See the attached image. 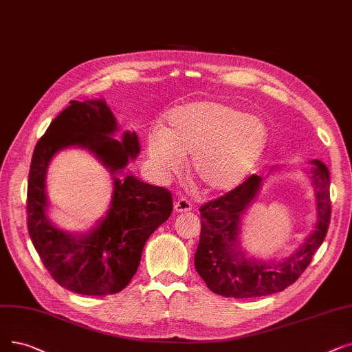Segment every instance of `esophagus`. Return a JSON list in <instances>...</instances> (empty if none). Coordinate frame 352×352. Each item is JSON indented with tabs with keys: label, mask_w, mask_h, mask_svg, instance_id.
<instances>
[{
	"label": "esophagus",
	"mask_w": 352,
	"mask_h": 352,
	"mask_svg": "<svg viewBox=\"0 0 352 352\" xmlns=\"http://www.w3.org/2000/svg\"><path fill=\"white\" fill-rule=\"evenodd\" d=\"M192 208V204L187 200V198H179L178 201H175V206H174V210L177 212H187Z\"/></svg>",
	"instance_id": "34e87169"
}]
</instances>
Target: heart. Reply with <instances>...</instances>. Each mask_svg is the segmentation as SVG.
I'll use <instances>...</instances> for the list:
<instances>
[{
    "label": "heart",
    "mask_w": 352,
    "mask_h": 352,
    "mask_svg": "<svg viewBox=\"0 0 352 352\" xmlns=\"http://www.w3.org/2000/svg\"><path fill=\"white\" fill-rule=\"evenodd\" d=\"M165 128L148 132L151 162L165 175L191 173L207 192L236 188L262 157L269 131L265 122L221 100H198L168 112Z\"/></svg>",
    "instance_id": "heart-1"
}]
</instances>
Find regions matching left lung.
<instances>
[{
    "label": "left lung",
    "instance_id": "8db88e82",
    "mask_svg": "<svg viewBox=\"0 0 352 352\" xmlns=\"http://www.w3.org/2000/svg\"><path fill=\"white\" fill-rule=\"evenodd\" d=\"M312 164L318 221L309 239L283 262L263 263L244 257L239 250L241 216L261 188V175L248 177L234 190L200 207L201 234L194 265L211 292L237 299L272 295L296 282L309 266L331 221L329 170L318 160Z\"/></svg>",
    "mask_w": 352,
    "mask_h": 352
}]
</instances>
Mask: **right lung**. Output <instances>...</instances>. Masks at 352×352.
Wrapping results in <instances>:
<instances>
[{
    "label": "right lung",
    "instance_id": "obj_1",
    "mask_svg": "<svg viewBox=\"0 0 352 352\" xmlns=\"http://www.w3.org/2000/svg\"><path fill=\"white\" fill-rule=\"evenodd\" d=\"M38 140L27 186L28 234L52 278L72 292L103 296L125 289L138 270L148 237L168 220L173 195L132 175L113 177L112 203L106 217L94 232L67 234L45 216L47 197L45 171L57 151L82 146L94 154L115 175L140 154L135 132L122 141L111 138L116 119L104 100H70Z\"/></svg>",
    "mask_w": 352,
    "mask_h": 352
}]
</instances>
